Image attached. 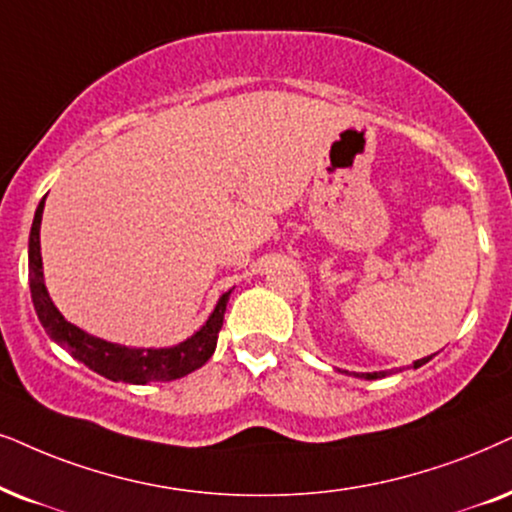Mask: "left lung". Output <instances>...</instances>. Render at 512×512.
Segmentation results:
<instances>
[{
  "instance_id": "left-lung-1",
  "label": "left lung",
  "mask_w": 512,
  "mask_h": 512,
  "mask_svg": "<svg viewBox=\"0 0 512 512\" xmlns=\"http://www.w3.org/2000/svg\"><path fill=\"white\" fill-rule=\"evenodd\" d=\"M430 360V357H423V360H416L414 362V367H421V364H426ZM390 371H371V374H355V376H360V378H367V381H371V378H383V376H388Z\"/></svg>"
}]
</instances>
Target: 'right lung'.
Instances as JSON below:
<instances>
[{"label":"right lung","instance_id":"right-lung-1","mask_svg":"<svg viewBox=\"0 0 512 512\" xmlns=\"http://www.w3.org/2000/svg\"><path fill=\"white\" fill-rule=\"evenodd\" d=\"M44 199L39 202V207L35 211V221H32L30 230V294L32 303H35L39 322H42L46 334H49L53 341L63 345L75 360L86 364L89 369H94L96 374L110 378V381L136 383V386H145V383H164L174 381V378L188 376L190 371L199 369L211 355H214L230 291L218 298V305L214 308V313H211L207 324H204L195 336L174 345V348H126V345L108 343L103 341V338L86 334V331L65 320V317L58 313L56 305L51 303V298L46 294L44 287L42 254H39V225H42Z\"/></svg>","mask_w":512,"mask_h":512}]
</instances>
